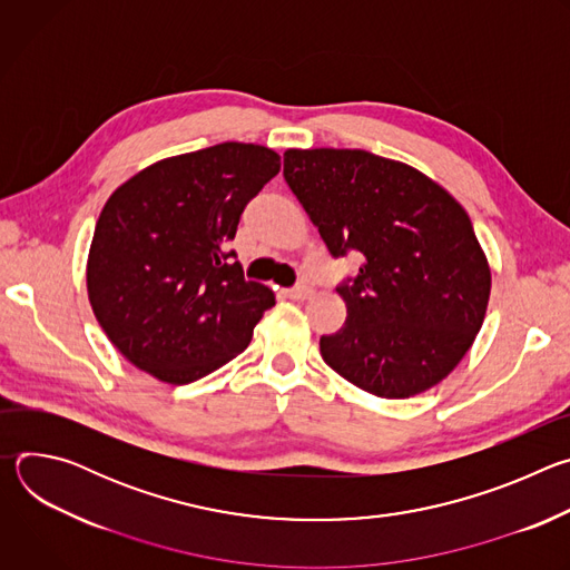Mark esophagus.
<instances>
[{
    "instance_id": "esophagus-1",
    "label": "esophagus",
    "mask_w": 570,
    "mask_h": 570,
    "mask_svg": "<svg viewBox=\"0 0 570 570\" xmlns=\"http://www.w3.org/2000/svg\"><path fill=\"white\" fill-rule=\"evenodd\" d=\"M284 293H286V297H291V299H306V297L313 293V288H311L308 284H297V286H293V288H286Z\"/></svg>"
}]
</instances>
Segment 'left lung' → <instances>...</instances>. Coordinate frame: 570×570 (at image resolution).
Returning a JSON list of instances; mask_svg holds the SVG:
<instances>
[{"instance_id": "left-lung-1", "label": "left lung", "mask_w": 570, "mask_h": 570, "mask_svg": "<svg viewBox=\"0 0 570 570\" xmlns=\"http://www.w3.org/2000/svg\"><path fill=\"white\" fill-rule=\"evenodd\" d=\"M284 178L334 257L361 255L343 327L320 354L356 387L409 399L471 350L492 271L464 207L422 171L361 148H288Z\"/></svg>"}]
</instances>
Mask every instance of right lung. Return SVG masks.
I'll use <instances>...</instances> for the list:
<instances>
[{
	"label": "right lung",
	"instance_id": "right-lung-1",
	"mask_svg": "<svg viewBox=\"0 0 570 570\" xmlns=\"http://www.w3.org/2000/svg\"><path fill=\"white\" fill-rule=\"evenodd\" d=\"M279 169L275 150L225 141L159 159L108 198L90 246L88 297L135 367L185 385L250 345L275 295L243 279L225 243Z\"/></svg>",
	"mask_w": 570,
	"mask_h": 570
}]
</instances>
